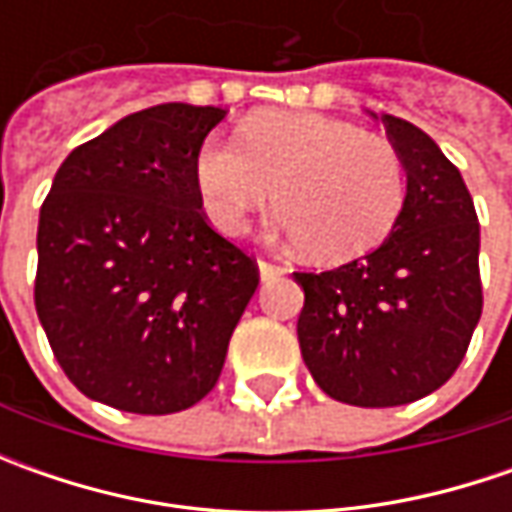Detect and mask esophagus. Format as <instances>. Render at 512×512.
<instances>
[{"instance_id": "34e87169", "label": "esophagus", "mask_w": 512, "mask_h": 512, "mask_svg": "<svg viewBox=\"0 0 512 512\" xmlns=\"http://www.w3.org/2000/svg\"><path fill=\"white\" fill-rule=\"evenodd\" d=\"M287 267L276 265V262H267V259H259V276L270 282V279H279V276H285Z\"/></svg>"}]
</instances>
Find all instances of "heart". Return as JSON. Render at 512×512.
<instances>
[{"label": "heart", "mask_w": 512, "mask_h": 512, "mask_svg": "<svg viewBox=\"0 0 512 512\" xmlns=\"http://www.w3.org/2000/svg\"><path fill=\"white\" fill-rule=\"evenodd\" d=\"M193 179L210 225L230 236L276 193L282 233L327 265L376 250L407 202L399 150L319 113H262L239 142L207 139Z\"/></svg>", "instance_id": "heart-1"}]
</instances>
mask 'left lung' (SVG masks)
<instances>
[{"mask_svg":"<svg viewBox=\"0 0 512 512\" xmlns=\"http://www.w3.org/2000/svg\"><path fill=\"white\" fill-rule=\"evenodd\" d=\"M407 170L393 233L364 259L293 273L305 290L299 347L330 399L399 407L439 390L482 316L479 216L459 168L416 125L382 116Z\"/></svg>","mask_w":512,"mask_h":512,"instance_id":"1","label":"left lung"}]
</instances>
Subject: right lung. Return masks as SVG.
I'll list each match as a JSON object with an SVG mask.
<instances>
[{
	"mask_svg": "<svg viewBox=\"0 0 512 512\" xmlns=\"http://www.w3.org/2000/svg\"><path fill=\"white\" fill-rule=\"evenodd\" d=\"M222 108L156 105L90 139L39 210L33 302L85 396L125 413L187 410L219 382L259 265L207 222L193 179Z\"/></svg>",
	"mask_w": 512,
	"mask_h": 512,
	"instance_id": "add662e5",
	"label": "right lung"
}]
</instances>
